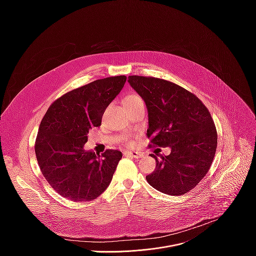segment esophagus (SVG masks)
Listing matches in <instances>:
<instances>
[{
    "label": "esophagus",
    "instance_id": "1",
    "mask_svg": "<svg viewBox=\"0 0 256 256\" xmlns=\"http://www.w3.org/2000/svg\"><path fill=\"white\" fill-rule=\"evenodd\" d=\"M124 154V156H130V157H132V158H136V159H138V158H142V153H138V152L126 151Z\"/></svg>",
    "mask_w": 256,
    "mask_h": 256
}]
</instances>
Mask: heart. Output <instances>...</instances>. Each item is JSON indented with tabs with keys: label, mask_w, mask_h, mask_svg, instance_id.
<instances>
[{
	"label": "heart",
	"mask_w": 256,
	"mask_h": 256,
	"mask_svg": "<svg viewBox=\"0 0 256 256\" xmlns=\"http://www.w3.org/2000/svg\"><path fill=\"white\" fill-rule=\"evenodd\" d=\"M140 101H142V98L138 95V94H136V93H130V94H128V95H126V97H124V104H132V103H136V102H140ZM124 144H128V146H130V144H132V140L130 138V136H126L124 138Z\"/></svg>",
	"instance_id": "obj_1"
}]
</instances>
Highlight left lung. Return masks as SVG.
<instances>
[{
  "label": "left lung",
  "instance_id": "8db88e82",
  "mask_svg": "<svg viewBox=\"0 0 256 256\" xmlns=\"http://www.w3.org/2000/svg\"><path fill=\"white\" fill-rule=\"evenodd\" d=\"M128 83L148 109L149 147H170L160 155L156 169L146 176L149 184L169 196L194 190L212 163L218 142L208 109L192 92L154 77L128 76Z\"/></svg>",
  "mask_w": 256,
  "mask_h": 256
}]
</instances>
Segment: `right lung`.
Returning a JSON list of instances; mask_svg holds the SVG:
<instances>
[{"instance_id":"right-lung-1","label":"right lung","mask_w":256,"mask_h":256,"mask_svg":"<svg viewBox=\"0 0 256 256\" xmlns=\"http://www.w3.org/2000/svg\"><path fill=\"white\" fill-rule=\"evenodd\" d=\"M126 76L96 80L56 99L44 114L35 140V155L50 186L72 202L98 198L109 186L122 152L85 151L88 132L101 126L106 107L118 96Z\"/></svg>"}]
</instances>
